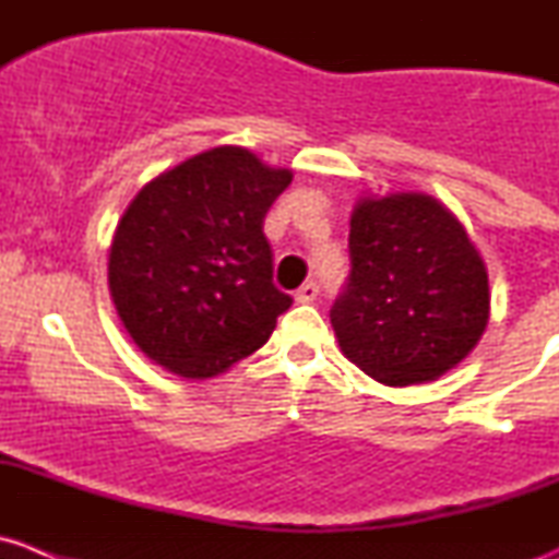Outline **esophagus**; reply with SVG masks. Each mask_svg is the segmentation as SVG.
<instances>
[{
  "mask_svg": "<svg viewBox=\"0 0 559 559\" xmlns=\"http://www.w3.org/2000/svg\"><path fill=\"white\" fill-rule=\"evenodd\" d=\"M316 297H319V284H313V281H308V284H302L300 289H297L295 300L302 302V306H308V302H313Z\"/></svg>",
  "mask_w": 559,
  "mask_h": 559,
  "instance_id": "1",
  "label": "esophagus"
}]
</instances>
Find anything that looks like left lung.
I'll return each instance as SVG.
<instances>
[{"label":"left lung","mask_w":559,"mask_h":559,"mask_svg":"<svg viewBox=\"0 0 559 559\" xmlns=\"http://www.w3.org/2000/svg\"><path fill=\"white\" fill-rule=\"evenodd\" d=\"M352 273L330 311L348 362L386 386L436 381L481 341L489 278L465 227L436 197H359Z\"/></svg>","instance_id":"obj_1"}]
</instances>
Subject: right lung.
<instances>
[{
	"instance_id": "1",
	"label": "right lung",
	"mask_w": 559,
	"mask_h": 559,
	"mask_svg": "<svg viewBox=\"0 0 559 559\" xmlns=\"http://www.w3.org/2000/svg\"><path fill=\"white\" fill-rule=\"evenodd\" d=\"M292 170L218 145L143 186L107 259L112 306L151 362L205 381L257 352L292 297L262 233Z\"/></svg>"
}]
</instances>
